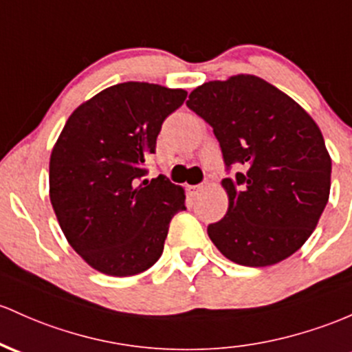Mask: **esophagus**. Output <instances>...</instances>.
Here are the masks:
<instances>
[{
  "mask_svg": "<svg viewBox=\"0 0 352 352\" xmlns=\"http://www.w3.org/2000/svg\"><path fill=\"white\" fill-rule=\"evenodd\" d=\"M204 188H206V185H190V187H188V194L199 195V194H202Z\"/></svg>",
  "mask_w": 352,
  "mask_h": 352,
  "instance_id": "esophagus-1",
  "label": "esophagus"
}]
</instances>
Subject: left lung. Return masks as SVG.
I'll use <instances>...</instances> for the list:
<instances>
[{
	"label": "left lung",
	"instance_id": "1",
	"mask_svg": "<svg viewBox=\"0 0 352 352\" xmlns=\"http://www.w3.org/2000/svg\"><path fill=\"white\" fill-rule=\"evenodd\" d=\"M187 107L214 129L227 167L229 208L207 234L229 261L265 267L311 237L331 190V155L318 123L289 95L256 75L197 87Z\"/></svg>",
	"mask_w": 352,
	"mask_h": 352
}]
</instances>
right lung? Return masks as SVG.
<instances>
[{"label":"right lung","mask_w":352,"mask_h":352,"mask_svg":"<svg viewBox=\"0 0 352 352\" xmlns=\"http://www.w3.org/2000/svg\"><path fill=\"white\" fill-rule=\"evenodd\" d=\"M187 98L145 82L108 87L75 108L50 157V200L68 244L90 267L137 276L164 252L185 190L158 175L142 180L162 123Z\"/></svg>","instance_id":"add662e5"}]
</instances>
